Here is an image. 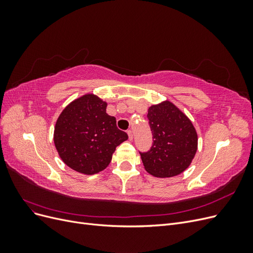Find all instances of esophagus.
<instances>
[{
  "label": "esophagus",
  "instance_id": "obj_1",
  "mask_svg": "<svg viewBox=\"0 0 253 253\" xmlns=\"http://www.w3.org/2000/svg\"><path fill=\"white\" fill-rule=\"evenodd\" d=\"M127 135H128V139L132 140L133 139V133H132L131 129H128V131H127Z\"/></svg>",
  "mask_w": 253,
  "mask_h": 253
}]
</instances>
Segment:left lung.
<instances>
[{
    "label": "left lung",
    "mask_w": 253,
    "mask_h": 253,
    "mask_svg": "<svg viewBox=\"0 0 253 253\" xmlns=\"http://www.w3.org/2000/svg\"><path fill=\"white\" fill-rule=\"evenodd\" d=\"M148 119L153 145L147 153H140L145 171L159 178L179 175L188 169L197 151L193 124L169 100L151 105Z\"/></svg>",
    "instance_id": "left-lung-1"
}]
</instances>
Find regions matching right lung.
<instances>
[{"label":"right lung","instance_id":"1","mask_svg":"<svg viewBox=\"0 0 253 253\" xmlns=\"http://www.w3.org/2000/svg\"><path fill=\"white\" fill-rule=\"evenodd\" d=\"M108 103L95 94L76 98L61 112L53 131V142L62 162L76 172L94 175L103 171L116 147L127 134L106 114Z\"/></svg>","mask_w":253,"mask_h":253}]
</instances>
